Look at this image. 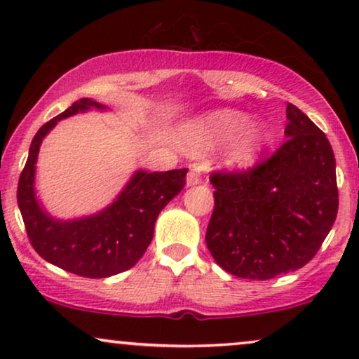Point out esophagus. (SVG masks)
I'll use <instances>...</instances> for the list:
<instances>
[{"instance_id": "esophagus-1", "label": "esophagus", "mask_w": 359, "mask_h": 359, "mask_svg": "<svg viewBox=\"0 0 359 359\" xmlns=\"http://www.w3.org/2000/svg\"><path fill=\"white\" fill-rule=\"evenodd\" d=\"M201 183V173H199V166L193 165L189 168V173L186 176V186H196Z\"/></svg>"}]
</instances>
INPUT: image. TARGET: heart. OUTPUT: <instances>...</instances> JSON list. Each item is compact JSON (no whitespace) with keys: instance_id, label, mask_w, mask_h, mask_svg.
Segmentation results:
<instances>
[{"instance_id":"b5f03b06","label":"heart","mask_w":359,"mask_h":359,"mask_svg":"<svg viewBox=\"0 0 359 359\" xmlns=\"http://www.w3.org/2000/svg\"><path fill=\"white\" fill-rule=\"evenodd\" d=\"M240 111L220 109L181 127L180 144L191 155H203L227 144L222 165L229 171H245L257 163L268 142V132L262 124L252 122Z\"/></svg>"}]
</instances>
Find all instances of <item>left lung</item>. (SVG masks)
<instances>
[{
  "label": "left lung",
  "instance_id": "obj_1",
  "mask_svg": "<svg viewBox=\"0 0 359 359\" xmlns=\"http://www.w3.org/2000/svg\"><path fill=\"white\" fill-rule=\"evenodd\" d=\"M286 142L247 173L210 178L214 212L205 243L233 276L271 279L302 268L335 224V155L325 134L289 102Z\"/></svg>",
  "mask_w": 359,
  "mask_h": 359
}]
</instances>
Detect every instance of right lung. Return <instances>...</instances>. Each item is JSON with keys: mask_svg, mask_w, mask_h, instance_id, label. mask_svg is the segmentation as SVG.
Wrapping results in <instances>:
<instances>
[{"mask_svg": "<svg viewBox=\"0 0 359 359\" xmlns=\"http://www.w3.org/2000/svg\"><path fill=\"white\" fill-rule=\"evenodd\" d=\"M107 107L81 97L43 124L34 135L18 184V205L34 250L55 266L83 278H109L127 271L144 257L154 238L158 214L184 188L188 170H137L111 204L96 214L58 219L43 208L36 193L37 156L42 140L58 121Z\"/></svg>", "mask_w": 359, "mask_h": 359, "instance_id": "add662e5", "label": "right lung"}]
</instances>
